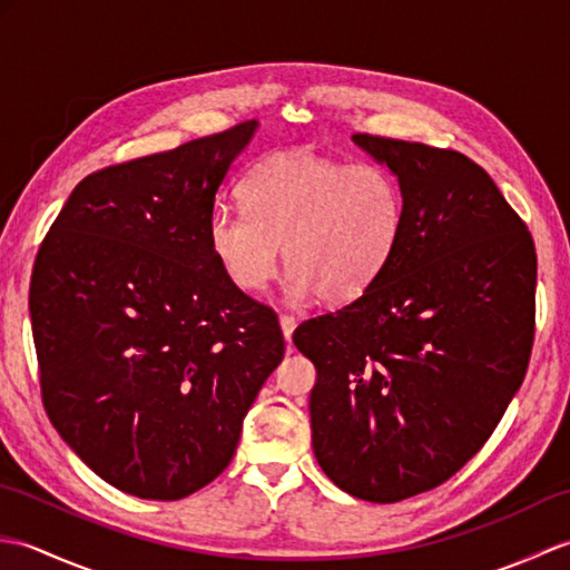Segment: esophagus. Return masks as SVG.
<instances>
[{"label":"esophagus","mask_w":570,"mask_h":570,"mask_svg":"<svg viewBox=\"0 0 570 570\" xmlns=\"http://www.w3.org/2000/svg\"><path fill=\"white\" fill-rule=\"evenodd\" d=\"M278 323H282V331H284V337H286V343L292 341V335H294V331H296V318L294 316H288V313H282V316H278Z\"/></svg>","instance_id":"esophagus-1"}]
</instances>
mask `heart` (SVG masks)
<instances>
[{
  "label": "heart",
  "instance_id": "b5f03b06",
  "mask_svg": "<svg viewBox=\"0 0 570 570\" xmlns=\"http://www.w3.org/2000/svg\"><path fill=\"white\" fill-rule=\"evenodd\" d=\"M245 208L217 205L208 242L225 276L247 294L292 264L288 296L353 301L384 274L402 242L404 188L382 164L311 151L274 154L239 186Z\"/></svg>",
  "mask_w": 570,
  "mask_h": 570
}]
</instances>
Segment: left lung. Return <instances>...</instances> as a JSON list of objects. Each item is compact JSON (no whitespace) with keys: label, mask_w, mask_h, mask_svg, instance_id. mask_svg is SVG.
<instances>
[{"label":"left lung","mask_w":570,"mask_h":570,"mask_svg":"<svg viewBox=\"0 0 570 570\" xmlns=\"http://www.w3.org/2000/svg\"><path fill=\"white\" fill-rule=\"evenodd\" d=\"M404 188L392 264L365 294L308 318L313 453L337 488L390 504L443 485L524 382L537 249L485 168L419 141L355 135Z\"/></svg>","instance_id":"1"}]
</instances>
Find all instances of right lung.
Listing matches in <instances>:
<instances>
[{"instance_id":"add662e5","label":"right lung","mask_w":570,"mask_h":570,"mask_svg":"<svg viewBox=\"0 0 570 570\" xmlns=\"http://www.w3.org/2000/svg\"><path fill=\"white\" fill-rule=\"evenodd\" d=\"M257 122L82 178L33 262L41 399L76 455L141 500H184L233 460L284 357L276 313L229 282L208 220Z\"/></svg>"}]
</instances>
